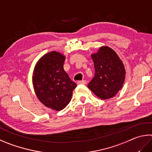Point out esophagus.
<instances>
[{
    "label": "esophagus",
    "instance_id": "34e87169",
    "mask_svg": "<svg viewBox=\"0 0 152 152\" xmlns=\"http://www.w3.org/2000/svg\"><path fill=\"white\" fill-rule=\"evenodd\" d=\"M77 83L78 84H86V80H80L77 82Z\"/></svg>",
    "mask_w": 152,
    "mask_h": 152
}]
</instances>
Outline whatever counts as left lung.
Instances as JSON below:
<instances>
[{
	"instance_id": "8db88e82",
	"label": "left lung",
	"mask_w": 152,
	"mask_h": 152,
	"mask_svg": "<svg viewBox=\"0 0 152 152\" xmlns=\"http://www.w3.org/2000/svg\"><path fill=\"white\" fill-rule=\"evenodd\" d=\"M95 68L94 77L88 87L102 100L113 98L122 89L126 70L122 60L114 50L103 46L91 54Z\"/></svg>"
}]
</instances>
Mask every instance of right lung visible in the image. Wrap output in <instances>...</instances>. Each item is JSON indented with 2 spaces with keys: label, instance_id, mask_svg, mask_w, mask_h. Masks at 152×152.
I'll use <instances>...</instances> for the list:
<instances>
[{
  "label": "right lung",
  "instance_id": "right-lung-1",
  "mask_svg": "<svg viewBox=\"0 0 152 152\" xmlns=\"http://www.w3.org/2000/svg\"><path fill=\"white\" fill-rule=\"evenodd\" d=\"M64 55L52 51L42 56L36 64L32 84L38 100L45 106L60 111L70 102L76 84L64 70Z\"/></svg>",
  "mask_w": 152,
  "mask_h": 152
}]
</instances>
